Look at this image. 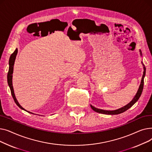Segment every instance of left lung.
<instances>
[{
  "label": "left lung",
  "instance_id": "obj_1",
  "mask_svg": "<svg viewBox=\"0 0 152 152\" xmlns=\"http://www.w3.org/2000/svg\"><path fill=\"white\" fill-rule=\"evenodd\" d=\"M140 55H142V53H141V50H140ZM142 64L143 66V69H144V71H143V76H142V80H141V83H140V85L139 86V88L138 89V91L136 94V95H135V97H134V99L132 100V101L131 102H129L128 104L126 105V106L121 108H119L118 110H113V111H108V110H101V109H98V108H95L94 107L91 105L92 109L96 111V112L97 113H103V114H105V115H118V114H120V113H122L123 112H124L125 111H126L127 110H128L129 108H130L134 103L136 102L140 98V95L142 94V91H143V79H144V77L145 76V65H143V63L142 62Z\"/></svg>",
  "mask_w": 152,
  "mask_h": 152
}]
</instances>
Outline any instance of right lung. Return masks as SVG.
<instances>
[{
    "label": "right lung",
    "instance_id": "1",
    "mask_svg": "<svg viewBox=\"0 0 152 152\" xmlns=\"http://www.w3.org/2000/svg\"><path fill=\"white\" fill-rule=\"evenodd\" d=\"M17 53H18V49H16V50L11 55L10 57V59H9V72H8V74H7V82H8V84H9V86L10 87V91H11V94H12V97H13V100H14L16 104H17L18 105V107H20L21 109L26 111V110L24 109L19 104V103L18 102L17 99H16L15 94H14L13 88V85H12V74H13V65H14L15 60L16 56H17ZM28 112L31 113V112H29V111H28Z\"/></svg>",
    "mask_w": 152,
    "mask_h": 152
}]
</instances>
